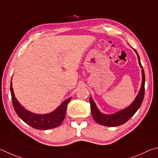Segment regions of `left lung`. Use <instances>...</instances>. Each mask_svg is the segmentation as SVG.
Returning a JSON list of instances; mask_svg holds the SVG:
<instances>
[{
	"instance_id": "1",
	"label": "left lung",
	"mask_w": 158,
	"mask_h": 158,
	"mask_svg": "<svg viewBox=\"0 0 158 158\" xmlns=\"http://www.w3.org/2000/svg\"><path fill=\"white\" fill-rule=\"evenodd\" d=\"M135 52H136L137 55L138 61H139V64L142 69V85L141 88L138 92L136 98H135L133 102L128 107H126L121 110H119L114 114H106L104 113H102L96 106L95 102L94 101L93 98H89V103L91 106V111H92V114L96 122L98 124L105 126H121L122 124L125 123L127 121H128L132 116H133L135 112H136L138 109L139 108L141 105L142 103L143 100V96H144V86H145V74L144 71H143L142 64L140 62V58L139 55H138L136 50L134 49Z\"/></svg>"
}]
</instances>
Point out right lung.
I'll return each instance as SVG.
<instances>
[{"instance_id": "obj_1", "label": "right lung", "mask_w": 158, "mask_h": 158, "mask_svg": "<svg viewBox=\"0 0 158 158\" xmlns=\"http://www.w3.org/2000/svg\"><path fill=\"white\" fill-rule=\"evenodd\" d=\"M10 91L13 107L16 114L25 123L37 130H48L59 126L64 119L67 105L71 99L70 97L63 101L60 106L51 112L44 114H36L26 110L17 101L14 93L12 81L10 83Z\"/></svg>"}]
</instances>
